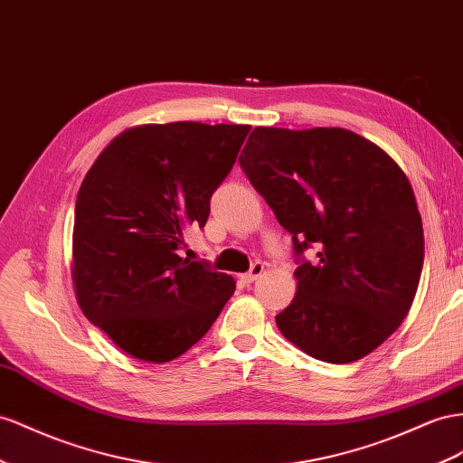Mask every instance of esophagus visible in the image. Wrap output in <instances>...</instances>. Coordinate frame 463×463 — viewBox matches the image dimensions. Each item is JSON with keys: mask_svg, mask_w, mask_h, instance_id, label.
Here are the masks:
<instances>
[{"mask_svg": "<svg viewBox=\"0 0 463 463\" xmlns=\"http://www.w3.org/2000/svg\"><path fill=\"white\" fill-rule=\"evenodd\" d=\"M262 272H265V265H262L260 260H257V262H253L251 270H249V272H245V274H243L241 280H243L245 284H251V282H255V280L260 277Z\"/></svg>", "mask_w": 463, "mask_h": 463, "instance_id": "esophagus-1", "label": "esophagus"}]
</instances>
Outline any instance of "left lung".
Listing matches in <instances>:
<instances>
[{
    "label": "left lung",
    "instance_id": "1",
    "mask_svg": "<svg viewBox=\"0 0 463 463\" xmlns=\"http://www.w3.org/2000/svg\"><path fill=\"white\" fill-rule=\"evenodd\" d=\"M240 165L292 233L302 262L277 316L299 351L331 364L370 354L407 317L424 259L413 186L383 149L346 128L257 127Z\"/></svg>",
    "mask_w": 463,
    "mask_h": 463
}]
</instances>
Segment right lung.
<instances>
[{"label": "right lung", "mask_w": 463, "mask_h": 463, "mask_svg": "<svg viewBox=\"0 0 463 463\" xmlns=\"http://www.w3.org/2000/svg\"><path fill=\"white\" fill-rule=\"evenodd\" d=\"M247 124H140L87 171L76 201L71 280L85 317L120 351L164 364L203 339L235 280L181 257L204 228Z\"/></svg>", "instance_id": "add662e5"}]
</instances>
